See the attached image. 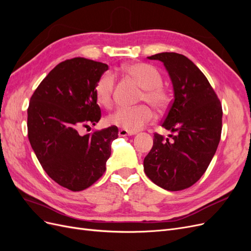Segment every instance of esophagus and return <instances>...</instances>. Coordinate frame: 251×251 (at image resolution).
Wrapping results in <instances>:
<instances>
[{
	"label": "esophagus",
	"mask_w": 251,
	"mask_h": 251,
	"mask_svg": "<svg viewBox=\"0 0 251 251\" xmlns=\"http://www.w3.org/2000/svg\"><path fill=\"white\" fill-rule=\"evenodd\" d=\"M135 134H136L135 132L125 130V128H120L118 132V135L120 136V137H125V136H130V135H135Z\"/></svg>",
	"instance_id": "obj_1"
}]
</instances>
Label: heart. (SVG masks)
<instances>
[{
  "instance_id": "heart-1",
  "label": "heart",
  "mask_w": 251,
  "mask_h": 251,
  "mask_svg": "<svg viewBox=\"0 0 251 251\" xmlns=\"http://www.w3.org/2000/svg\"><path fill=\"white\" fill-rule=\"evenodd\" d=\"M124 72L137 82L142 88L139 100L148 102L159 111L163 112L170 105L171 93L162 86V75L157 68L146 63H134L124 67ZM115 76L107 72L102 74L95 83V96L97 101L103 107H110L113 102ZM155 114L148 104H139L136 107H120L108 116L107 121L127 131H138L151 124Z\"/></svg>"
}]
</instances>
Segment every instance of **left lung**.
I'll list each match as a JSON object with an SVG mask.
<instances>
[{
    "label": "left lung",
    "mask_w": 251,
    "mask_h": 251,
    "mask_svg": "<svg viewBox=\"0 0 251 251\" xmlns=\"http://www.w3.org/2000/svg\"><path fill=\"white\" fill-rule=\"evenodd\" d=\"M162 62L174 87V100L161 126L169 138L155 133L143 160L144 173L166 191L194 185L206 172L222 132V104L205 75L191 59L175 52L149 56Z\"/></svg>",
    "instance_id": "left-lung-1"
}]
</instances>
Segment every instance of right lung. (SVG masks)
I'll return each instance as SVG.
<instances>
[{
	"label": "right lung",
	"mask_w": 251,
	"mask_h": 251,
	"mask_svg": "<svg viewBox=\"0 0 251 251\" xmlns=\"http://www.w3.org/2000/svg\"><path fill=\"white\" fill-rule=\"evenodd\" d=\"M109 67L85 57L59 63L30 98L28 138L48 176L72 192L88 188L105 172L115 126L80 136L81 127L95 126L101 111L95 83Z\"/></svg>",
	"instance_id": "1"
}]
</instances>
